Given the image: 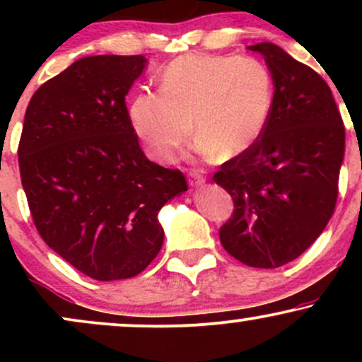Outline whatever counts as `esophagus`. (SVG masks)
I'll return each instance as SVG.
<instances>
[{
    "instance_id": "1",
    "label": "esophagus",
    "mask_w": 362,
    "mask_h": 362,
    "mask_svg": "<svg viewBox=\"0 0 362 362\" xmlns=\"http://www.w3.org/2000/svg\"><path fill=\"white\" fill-rule=\"evenodd\" d=\"M189 182H190V185L201 187V185L206 184V177L201 175L199 172H195V170H192V172L189 173Z\"/></svg>"
}]
</instances>
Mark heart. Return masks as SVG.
<instances>
[{"instance_id":"b5f03b06","label":"heart","mask_w":362,"mask_h":362,"mask_svg":"<svg viewBox=\"0 0 362 362\" xmlns=\"http://www.w3.org/2000/svg\"><path fill=\"white\" fill-rule=\"evenodd\" d=\"M274 85L252 57L184 56L161 74L160 93L134 98L131 120L155 160L168 161L194 132L202 155L233 160L247 153L267 126Z\"/></svg>"}]
</instances>
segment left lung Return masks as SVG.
Here are the masks:
<instances>
[{"label": "left lung", "mask_w": 362, "mask_h": 362, "mask_svg": "<svg viewBox=\"0 0 362 362\" xmlns=\"http://www.w3.org/2000/svg\"><path fill=\"white\" fill-rule=\"evenodd\" d=\"M248 49L260 52L271 71L272 112L260 139L214 173L235 202L219 240L245 265L276 269L298 259L330 221L346 129L317 71L276 44Z\"/></svg>", "instance_id": "obj_1"}]
</instances>
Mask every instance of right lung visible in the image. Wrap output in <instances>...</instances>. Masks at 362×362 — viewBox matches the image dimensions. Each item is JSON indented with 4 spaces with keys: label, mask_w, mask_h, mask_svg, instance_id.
I'll return each instance as SVG.
<instances>
[{
    "label": "right lung",
    "mask_w": 362,
    "mask_h": 362,
    "mask_svg": "<svg viewBox=\"0 0 362 362\" xmlns=\"http://www.w3.org/2000/svg\"><path fill=\"white\" fill-rule=\"evenodd\" d=\"M144 56H88L45 81L25 112L18 163L42 240L97 281L138 276L163 245L158 211L187 190L149 161L126 95Z\"/></svg>",
    "instance_id": "right-lung-1"
}]
</instances>
